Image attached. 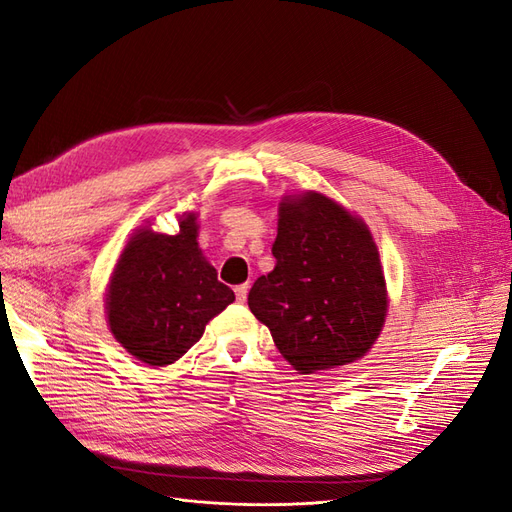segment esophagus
Instances as JSON below:
<instances>
[{"mask_svg":"<svg viewBox=\"0 0 512 512\" xmlns=\"http://www.w3.org/2000/svg\"><path fill=\"white\" fill-rule=\"evenodd\" d=\"M247 290H250V284H239V286L235 288V294H237V301H239V303H245Z\"/></svg>","mask_w":512,"mask_h":512,"instance_id":"34e87169","label":"esophagus"}]
</instances>
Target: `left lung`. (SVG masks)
Returning <instances> with one entry per match:
<instances>
[{"instance_id":"1","label":"left lung","mask_w":512,"mask_h":512,"mask_svg":"<svg viewBox=\"0 0 512 512\" xmlns=\"http://www.w3.org/2000/svg\"><path fill=\"white\" fill-rule=\"evenodd\" d=\"M275 269L254 282L247 305L301 374L352 363L386 316L378 247L335 200L307 192L280 205Z\"/></svg>"}]
</instances>
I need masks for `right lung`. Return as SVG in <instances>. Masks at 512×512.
I'll return each mask as SVG.
<instances>
[{
    "label": "right lung",
    "mask_w": 512,
    "mask_h": 512,
    "mask_svg": "<svg viewBox=\"0 0 512 512\" xmlns=\"http://www.w3.org/2000/svg\"><path fill=\"white\" fill-rule=\"evenodd\" d=\"M196 215L177 235L143 228L123 250L106 297L117 342L147 365H170L205 333L207 322L235 301L198 247Z\"/></svg>",
    "instance_id": "1"
}]
</instances>
